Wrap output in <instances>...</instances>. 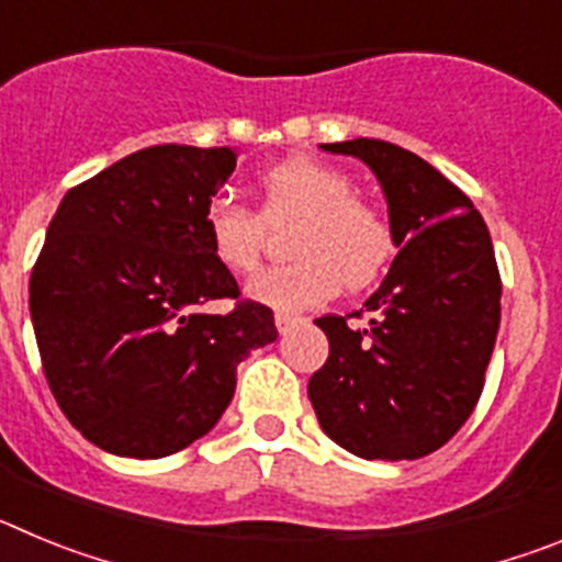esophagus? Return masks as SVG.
<instances>
[{"mask_svg":"<svg viewBox=\"0 0 562 562\" xmlns=\"http://www.w3.org/2000/svg\"><path fill=\"white\" fill-rule=\"evenodd\" d=\"M297 324H304V317L292 315V312H276V326L281 335H286L290 329H295Z\"/></svg>","mask_w":562,"mask_h":562,"instance_id":"esophagus-1","label":"esophagus"}]
</instances>
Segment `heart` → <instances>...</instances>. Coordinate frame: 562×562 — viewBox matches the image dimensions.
<instances>
[{
  "label": "heart",
  "instance_id": "heart-1",
  "mask_svg": "<svg viewBox=\"0 0 562 562\" xmlns=\"http://www.w3.org/2000/svg\"><path fill=\"white\" fill-rule=\"evenodd\" d=\"M261 211L216 196L202 227L211 256L231 272H250L261 258L267 222L297 220L290 247L297 258L270 265L247 281L256 301L276 310H306L349 290L369 286L394 252L389 213L357 196L349 173L312 157L267 166L258 173Z\"/></svg>",
  "mask_w": 562,
  "mask_h": 562
}]
</instances>
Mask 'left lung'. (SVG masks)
<instances>
[{
    "instance_id": "obj_1",
    "label": "left lung",
    "mask_w": 562,
    "mask_h": 562,
    "mask_svg": "<svg viewBox=\"0 0 562 562\" xmlns=\"http://www.w3.org/2000/svg\"><path fill=\"white\" fill-rule=\"evenodd\" d=\"M324 148L369 162L400 252L360 312L315 321L329 357L310 380L312 408L360 459H422L459 434L484 391L501 324L493 238L470 196L408 148L369 137Z\"/></svg>"
}]
</instances>
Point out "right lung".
Wrapping results in <instances>:
<instances>
[{"mask_svg": "<svg viewBox=\"0 0 562 562\" xmlns=\"http://www.w3.org/2000/svg\"><path fill=\"white\" fill-rule=\"evenodd\" d=\"M233 148L162 143L64 193L30 272L47 385L69 425L114 456L162 459L220 422L236 369L278 337L207 250V202ZM211 300H233L220 316Z\"/></svg>", "mask_w": 562, "mask_h": 562, "instance_id": "obj_1", "label": "right lung"}]
</instances>
